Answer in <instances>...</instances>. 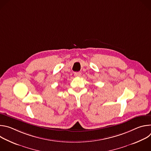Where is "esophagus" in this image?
Here are the masks:
<instances>
[{
    "mask_svg": "<svg viewBox=\"0 0 151 151\" xmlns=\"http://www.w3.org/2000/svg\"><path fill=\"white\" fill-rule=\"evenodd\" d=\"M74 76H75V77H76V78H79V77L81 76V72H77V73H75V74H74Z\"/></svg>",
    "mask_w": 151,
    "mask_h": 151,
    "instance_id": "obj_1",
    "label": "esophagus"
}]
</instances>
